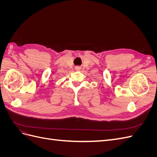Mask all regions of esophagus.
<instances>
[{"label":"esophagus","instance_id":"esophagus-1","mask_svg":"<svg viewBox=\"0 0 157 157\" xmlns=\"http://www.w3.org/2000/svg\"><path fill=\"white\" fill-rule=\"evenodd\" d=\"M76 69H77V70H80V67H79V66H77V67H76Z\"/></svg>","mask_w":157,"mask_h":157}]
</instances>
